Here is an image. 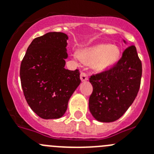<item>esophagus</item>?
<instances>
[{
	"label": "esophagus",
	"instance_id": "34e87169",
	"mask_svg": "<svg viewBox=\"0 0 154 154\" xmlns=\"http://www.w3.org/2000/svg\"><path fill=\"white\" fill-rule=\"evenodd\" d=\"M80 80H81V81H86V80H88L87 74L84 73V72H81L80 73Z\"/></svg>",
	"mask_w": 154,
	"mask_h": 154
}]
</instances>
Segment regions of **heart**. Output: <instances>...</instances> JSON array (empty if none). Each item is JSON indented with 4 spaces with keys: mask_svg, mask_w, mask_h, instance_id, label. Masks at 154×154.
<instances>
[{
    "mask_svg": "<svg viewBox=\"0 0 154 154\" xmlns=\"http://www.w3.org/2000/svg\"><path fill=\"white\" fill-rule=\"evenodd\" d=\"M79 57L95 70H103L117 63L120 58V51L116 45L100 44L82 50Z\"/></svg>",
    "mask_w": 154,
    "mask_h": 154,
    "instance_id": "1",
    "label": "heart"
}]
</instances>
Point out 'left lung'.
Instances as JSON below:
<instances>
[{
	"instance_id": "obj_1",
	"label": "left lung",
	"mask_w": 154,
	"mask_h": 154,
	"mask_svg": "<svg viewBox=\"0 0 154 154\" xmlns=\"http://www.w3.org/2000/svg\"><path fill=\"white\" fill-rule=\"evenodd\" d=\"M141 76L142 63L134 45L124 50L113 67L91 76L93 92L89 109L93 117L104 123L120 118L137 95Z\"/></svg>"
}]
</instances>
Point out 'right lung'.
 Listing matches in <instances>:
<instances>
[{"mask_svg": "<svg viewBox=\"0 0 154 154\" xmlns=\"http://www.w3.org/2000/svg\"><path fill=\"white\" fill-rule=\"evenodd\" d=\"M68 37L49 32L36 37L20 63L23 95L31 110L43 119H57L65 113L69 99L80 85L79 70L64 68Z\"/></svg>", "mask_w": 154, "mask_h": 154, "instance_id": "right-lung-1", "label": "right lung"}]
</instances>
